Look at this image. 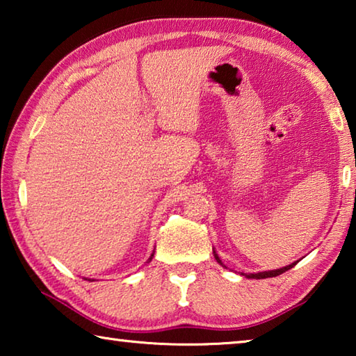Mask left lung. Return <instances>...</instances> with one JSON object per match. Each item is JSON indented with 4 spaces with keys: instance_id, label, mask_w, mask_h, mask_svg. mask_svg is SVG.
I'll return each mask as SVG.
<instances>
[{
    "instance_id": "8db88e82",
    "label": "left lung",
    "mask_w": 356,
    "mask_h": 356,
    "mask_svg": "<svg viewBox=\"0 0 356 356\" xmlns=\"http://www.w3.org/2000/svg\"><path fill=\"white\" fill-rule=\"evenodd\" d=\"M215 254V259H216V262L218 264H221V261H220V257L216 256V252H213ZM297 264V262H295ZM295 264H291V265H287V267H282V268H278V270H272V272H261V273H251V275H248V278H257V280H264V278H273V276H278V275H281V273H284V272H287V270H291ZM222 265V264H221Z\"/></svg>"
}]
</instances>
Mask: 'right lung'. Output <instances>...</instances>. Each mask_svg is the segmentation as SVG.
I'll use <instances>...</instances> for the list:
<instances>
[{
  "label": "right lung",
  "instance_id": "1",
  "mask_svg": "<svg viewBox=\"0 0 356 356\" xmlns=\"http://www.w3.org/2000/svg\"><path fill=\"white\" fill-rule=\"evenodd\" d=\"M152 256H154V254H152ZM150 259H152V257H150Z\"/></svg>",
  "mask_w": 356,
  "mask_h": 356
}]
</instances>
